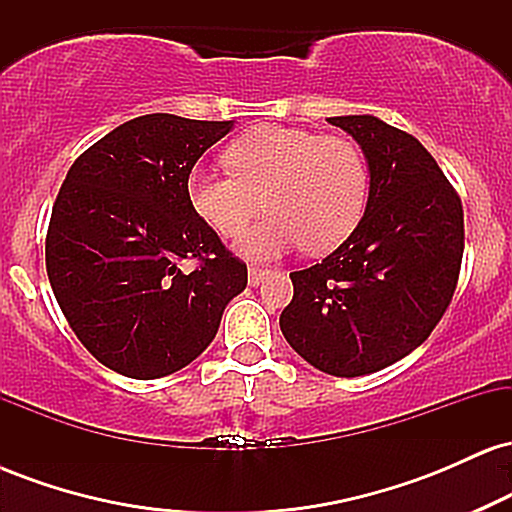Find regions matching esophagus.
Returning a JSON list of instances; mask_svg holds the SVG:
<instances>
[{"label":"esophagus","mask_w":512,"mask_h":512,"mask_svg":"<svg viewBox=\"0 0 512 512\" xmlns=\"http://www.w3.org/2000/svg\"><path fill=\"white\" fill-rule=\"evenodd\" d=\"M269 274V269H264V267H255V264H252V267L248 269V281H250V286H257L260 284V281L264 279V276Z\"/></svg>","instance_id":"obj_1"}]
</instances>
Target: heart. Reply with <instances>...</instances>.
I'll use <instances>...</instances> for the list:
<instances>
[{
  "label": "heart",
  "mask_w": 512,
  "mask_h": 512,
  "mask_svg": "<svg viewBox=\"0 0 512 512\" xmlns=\"http://www.w3.org/2000/svg\"><path fill=\"white\" fill-rule=\"evenodd\" d=\"M226 163L231 173L192 170L187 199L223 238L240 236L262 207L272 211V219L238 240V250L255 260L301 243L310 252L337 248L366 207L368 163L346 137L257 127L228 144Z\"/></svg>",
  "instance_id": "b5f03b06"
}]
</instances>
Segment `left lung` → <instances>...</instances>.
<instances>
[{"instance_id":"obj_1","label":"left lung","mask_w":512,"mask_h":512,"mask_svg":"<svg viewBox=\"0 0 512 512\" xmlns=\"http://www.w3.org/2000/svg\"><path fill=\"white\" fill-rule=\"evenodd\" d=\"M361 144L366 214L322 262L291 272L281 332L310 366L356 378L392 366L436 330L464 250L460 195L424 144L373 115L330 117Z\"/></svg>"}]
</instances>
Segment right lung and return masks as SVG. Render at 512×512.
<instances>
[{
  "mask_svg": "<svg viewBox=\"0 0 512 512\" xmlns=\"http://www.w3.org/2000/svg\"><path fill=\"white\" fill-rule=\"evenodd\" d=\"M154 113L88 146L52 207L45 267L69 327L115 373L154 380L185 368L216 337L248 267L192 209L187 175L231 132ZM182 259L198 267L185 273Z\"/></svg>",
  "mask_w": 512,
  "mask_h": 512,
  "instance_id": "right-lung-1",
  "label": "right lung"
}]
</instances>
